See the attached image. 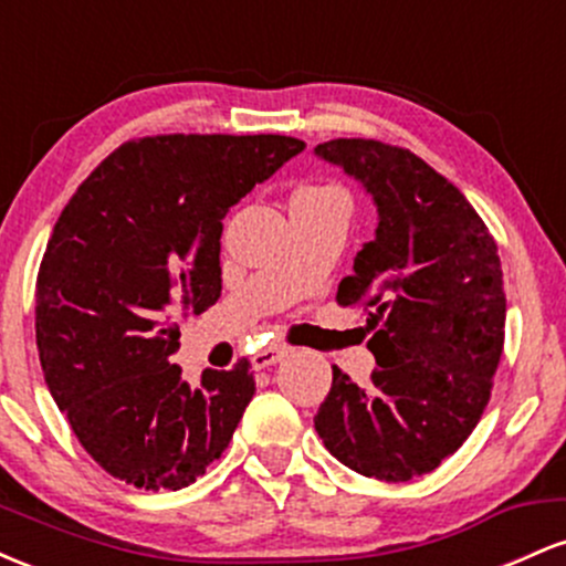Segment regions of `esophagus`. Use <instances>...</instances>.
Returning a JSON list of instances; mask_svg holds the SVG:
<instances>
[{
  "label": "esophagus",
  "mask_w": 566,
  "mask_h": 566,
  "mask_svg": "<svg viewBox=\"0 0 566 566\" xmlns=\"http://www.w3.org/2000/svg\"><path fill=\"white\" fill-rule=\"evenodd\" d=\"M287 354H290L287 346H282V343H271V346L261 348L255 356H252V367L265 369V367L276 365V361H282Z\"/></svg>",
  "instance_id": "34e87169"
}]
</instances>
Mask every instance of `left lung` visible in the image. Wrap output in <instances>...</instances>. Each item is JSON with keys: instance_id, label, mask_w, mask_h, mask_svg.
Listing matches in <instances>:
<instances>
[{"instance_id": "obj_1", "label": "left lung", "mask_w": 566, "mask_h": 566, "mask_svg": "<svg viewBox=\"0 0 566 566\" xmlns=\"http://www.w3.org/2000/svg\"><path fill=\"white\" fill-rule=\"evenodd\" d=\"M314 154L378 207L375 239L337 287V303L369 305L378 367L367 386L333 367L316 433L350 471L409 482L450 458L490 401L505 335L497 244L469 199L407 148L337 138Z\"/></svg>"}]
</instances>
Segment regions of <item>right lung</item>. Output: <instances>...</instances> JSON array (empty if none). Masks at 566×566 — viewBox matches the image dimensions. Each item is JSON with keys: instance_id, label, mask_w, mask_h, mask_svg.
I'll return each instance as SVG.
<instances>
[{"instance_id": "obj_1", "label": "right lung", "mask_w": 566, "mask_h": 566, "mask_svg": "<svg viewBox=\"0 0 566 566\" xmlns=\"http://www.w3.org/2000/svg\"><path fill=\"white\" fill-rule=\"evenodd\" d=\"M287 135L122 143L76 188L36 276L44 380L112 476L180 490L229 447L255 394L250 361L184 380L180 319L220 297V233L244 193L297 157Z\"/></svg>"}]
</instances>
